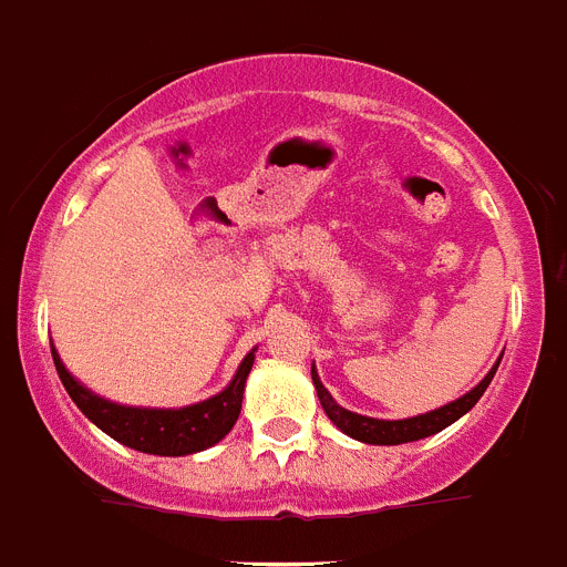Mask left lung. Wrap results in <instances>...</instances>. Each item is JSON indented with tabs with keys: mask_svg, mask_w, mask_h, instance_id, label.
I'll return each instance as SVG.
<instances>
[{
	"mask_svg": "<svg viewBox=\"0 0 567 567\" xmlns=\"http://www.w3.org/2000/svg\"><path fill=\"white\" fill-rule=\"evenodd\" d=\"M499 360L494 363V369H491V372L485 374V378L480 380L474 389H471L468 394H463V398L454 400V403L440 405V409H434V412H425V414H417V417H405V420H378V417H363V414L349 412V409H343V405L334 403L332 394L327 392V385L320 383L318 372H315V365H312V383H315V389H318V398H320V405H323V412H327V417L338 425L340 432L349 434V437H354V440H360V443H369V445H400V443H412V440L432 437V434L443 432L445 425H452L454 420L463 417L465 412H471V409H474V403H477V400L483 398L485 389H488L491 378H494V372H497Z\"/></svg>",
	"mask_w": 567,
	"mask_h": 567,
	"instance_id": "obj_1",
	"label": "left lung"
}]
</instances>
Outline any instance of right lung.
Segmentation results:
<instances>
[{
    "mask_svg": "<svg viewBox=\"0 0 567 567\" xmlns=\"http://www.w3.org/2000/svg\"><path fill=\"white\" fill-rule=\"evenodd\" d=\"M50 352H53L59 380L68 389L70 400L82 409L90 423H96L104 434H110L122 445H130L135 452L158 454V457H184V454L204 452V449L227 437L240 414L244 385H247L249 369L255 363L252 349L247 358L240 360L233 383L204 403L184 405V409H135V405L110 403V400L84 389L64 369L53 343H50Z\"/></svg>",
    "mask_w": 567,
    "mask_h": 567,
    "instance_id": "right-lung-1",
    "label": "right lung"
}]
</instances>
